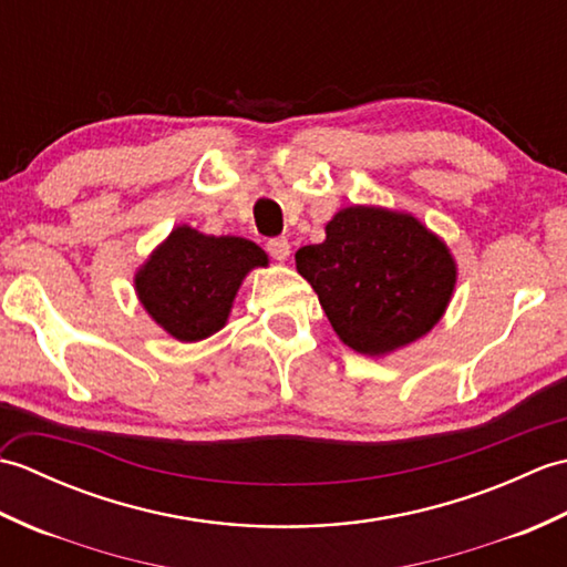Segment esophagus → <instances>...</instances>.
<instances>
[{"instance_id":"1","label":"esophagus","mask_w":567,"mask_h":567,"mask_svg":"<svg viewBox=\"0 0 567 567\" xmlns=\"http://www.w3.org/2000/svg\"><path fill=\"white\" fill-rule=\"evenodd\" d=\"M268 252L275 260L285 262L287 258H290V240H287V238H270L268 240Z\"/></svg>"}]
</instances>
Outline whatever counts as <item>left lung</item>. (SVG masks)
I'll list each match as a JSON object with an SVG mask.
<instances>
[{
  "label": "left lung",
  "instance_id": "left-lung-1",
  "mask_svg": "<svg viewBox=\"0 0 567 567\" xmlns=\"http://www.w3.org/2000/svg\"><path fill=\"white\" fill-rule=\"evenodd\" d=\"M336 336L360 355L382 358L436 327L449 309L457 262L414 214L351 204L333 214L321 244L295 256Z\"/></svg>",
  "mask_w": 567,
  "mask_h": 567
}]
</instances>
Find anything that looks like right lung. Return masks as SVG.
<instances>
[{"mask_svg":"<svg viewBox=\"0 0 567 567\" xmlns=\"http://www.w3.org/2000/svg\"><path fill=\"white\" fill-rule=\"evenodd\" d=\"M268 262V252L248 238L209 236L179 224L138 265L134 290L165 333L197 343L226 327L246 275Z\"/></svg>","mask_w":567,"mask_h":567,"instance_id":"add662e5","label":"right lung"}]
</instances>
